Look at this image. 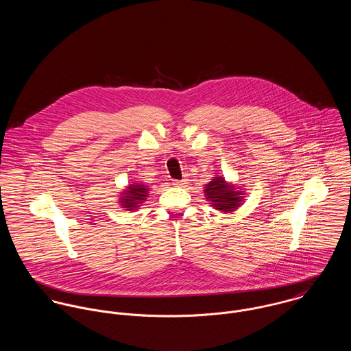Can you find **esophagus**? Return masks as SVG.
I'll list each match as a JSON object with an SVG mask.
<instances>
[{
  "mask_svg": "<svg viewBox=\"0 0 351 351\" xmlns=\"http://www.w3.org/2000/svg\"><path fill=\"white\" fill-rule=\"evenodd\" d=\"M185 184V180H174L173 181V185L174 186H182Z\"/></svg>",
  "mask_w": 351,
  "mask_h": 351,
  "instance_id": "obj_1",
  "label": "esophagus"
}]
</instances>
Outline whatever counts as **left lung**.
Returning <instances> with one entry per match:
<instances>
[{"label":"left lung","instance_id":"left-lung-1","mask_svg":"<svg viewBox=\"0 0 351 351\" xmlns=\"http://www.w3.org/2000/svg\"><path fill=\"white\" fill-rule=\"evenodd\" d=\"M205 196L208 200L212 201L215 209L221 212L235 210L242 201V193L228 185L223 177H216L206 184Z\"/></svg>","mask_w":351,"mask_h":351}]
</instances>
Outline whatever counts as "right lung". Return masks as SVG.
Masks as SVG:
<instances>
[{"mask_svg": "<svg viewBox=\"0 0 351 351\" xmlns=\"http://www.w3.org/2000/svg\"><path fill=\"white\" fill-rule=\"evenodd\" d=\"M149 189L145 185H136V184H130L128 191H125L123 195L124 199H121V205L123 208H127V210H135V208L139 206L145 197H147Z\"/></svg>", "mask_w": 351, "mask_h": 351, "instance_id": "add662e5", "label": "right lung"}]
</instances>
